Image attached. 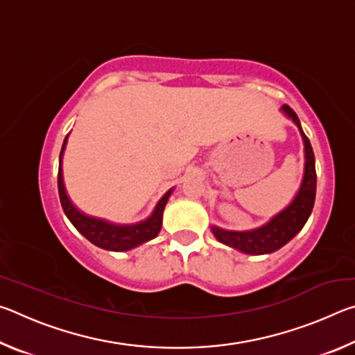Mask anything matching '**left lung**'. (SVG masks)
Masks as SVG:
<instances>
[{
  "label": "left lung",
  "instance_id": "left-lung-1",
  "mask_svg": "<svg viewBox=\"0 0 355 355\" xmlns=\"http://www.w3.org/2000/svg\"><path fill=\"white\" fill-rule=\"evenodd\" d=\"M280 111L288 119H291L294 125L299 128L300 136L304 141L305 152V166H304V178L300 188L293 197L290 205L285 207L280 213L272 216L266 224L261 227L252 228V230L235 232L225 230L218 225H211V232L219 243L233 248L243 254L249 255H264L272 254L280 248L291 241V239L302 230L305 222L310 218L311 209L315 205L316 196V169H315V155L309 137L305 136L302 127H300L299 117L296 116L290 106L284 105Z\"/></svg>",
  "mask_w": 355,
  "mask_h": 355
}]
</instances>
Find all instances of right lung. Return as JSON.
Returning a JSON list of instances; mask_svg holds the SVG:
<instances>
[{"label":"right lung","instance_id":"add662e5","mask_svg":"<svg viewBox=\"0 0 355 355\" xmlns=\"http://www.w3.org/2000/svg\"><path fill=\"white\" fill-rule=\"evenodd\" d=\"M69 135L65 136L61 155H59V172H58V191H59V199H61V205L65 216L73 224L78 232L81 233L84 238H87L92 244L98 245V248L112 252H125L130 249H135L137 245L150 241L158 236L163 225V211L167 200L172 194L173 188H171L166 194L161 197L159 202L156 203L155 209L147 219L135 222V224H116L107 219L95 218V216H89L84 211H81L73 202L70 200V197L65 191L64 177H62V156L65 146H67Z\"/></svg>","mask_w":355,"mask_h":355}]
</instances>
